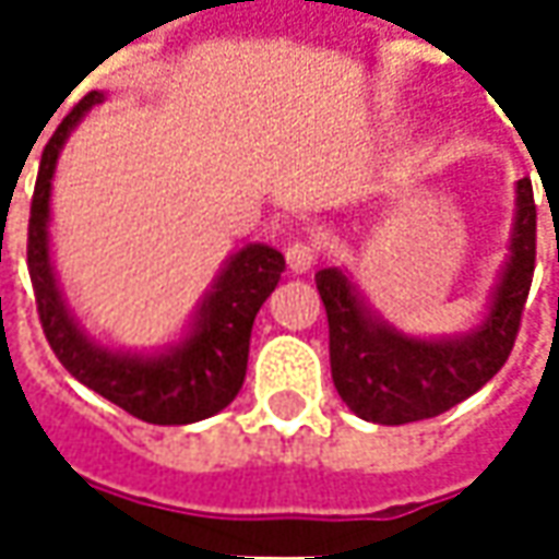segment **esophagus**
<instances>
[{"label": "esophagus", "instance_id": "1", "mask_svg": "<svg viewBox=\"0 0 559 559\" xmlns=\"http://www.w3.org/2000/svg\"><path fill=\"white\" fill-rule=\"evenodd\" d=\"M286 264H289L292 273H308L317 264V248L311 242H305V239H295L286 248Z\"/></svg>", "mask_w": 559, "mask_h": 559}]
</instances>
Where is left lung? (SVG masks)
<instances>
[{
  "label": "left lung",
  "mask_w": 559,
  "mask_h": 559,
  "mask_svg": "<svg viewBox=\"0 0 559 559\" xmlns=\"http://www.w3.org/2000/svg\"><path fill=\"white\" fill-rule=\"evenodd\" d=\"M535 273V195L532 180L516 183V224L504 276L491 311L476 333L423 342L376 320L342 270L317 273L330 320V367L335 392L357 417L401 426L439 417L479 392L513 352Z\"/></svg>",
  "instance_id": "8db88e82"
}]
</instances>
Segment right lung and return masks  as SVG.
Here are the masks:
<instances>
[{"label":"right lung","instance_id":"obj_1","mask_svg":"<svg viewBox=\"0 0 559 559\" xmlns=\"http://www.w3.org/2000/svg\"><path fill=\"white\" fill-rule=\"evenodd\" d=\"M102 98V93H86L80 98L68 111V118L58 123L39 158L27 226V270L43 333L68 373L136 419L158 426H183L214 417L239 395L246 382L251 326L270 292L276 289L280 273L286 270V258L270 246H248L233 254L199 311L195 330L183 345L170 348L167 355H123L93 345L76 330L61 301L49 261L46 224L58 152L76 120Z\"/></svg>","mask_w":559,"mask_h":559}]
</instances>
